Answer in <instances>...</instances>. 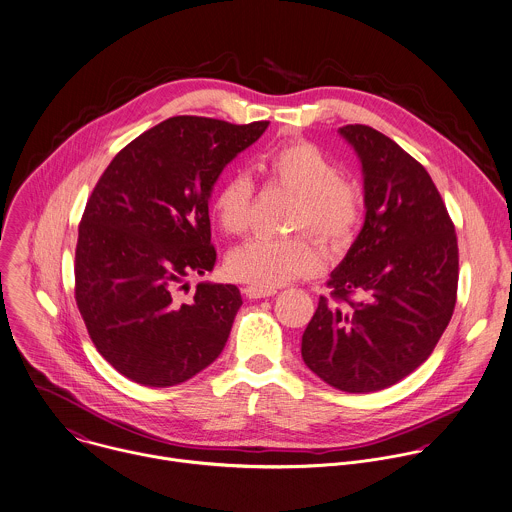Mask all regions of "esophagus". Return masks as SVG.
<instances>
[{"label":"esophagus","instance_id":"1","mask_svg":"<svg viewBox=\"0 0 512 512\" xmlns=\"http://www.w3.org/2000/svg\"><path fill=\"white\" fill-rule=\"evenodd\" d=\"M242 292H244V294H246V298H250V300L270 298V296H274V294H276V290H274V288H258V286H246Z\"/></svg>","mask_w":512,"mask_h":512}]
</instances>
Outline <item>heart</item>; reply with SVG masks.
I'll list each match as a JSON object with an SVG mask.
<instances>
[{
    "instance_id": "heart-1",
    "label": "heart",
    "mask_w": 512,
    "mask_h": 512,
    "mask_svg": "<svg viewBox=\"0 0 512 512\" xmlns=\"http://www.w3.org/2000/svg\"><path fill=\"white\" fill-rule=\"evenodd\" d=\"M272 186L294 192L292 230H314L332 246L347 244L359 228L363 198L359 186L341 176L340 165L310 141H290L262 157ZM250 174H226L210 198V212L228 234H242L254 204ZM324 266L318 242L300 232L286 238H250L236 246L226 268L232 278L258 288H276L296 278L314 276Z\"/></svg>"
}]
</instances>
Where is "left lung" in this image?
I'll return each mask as SVG.
<instances>
[{
  "label": "left lung",
  "mask_w": 512,
  "mask_h": 512,
  "mask_svg": "<svg viewBox=\"0 0 512 512\" xmlns=\"http://www.w3.org/2000/svg\"><path fill=\"white\" fill-rule=\"evenodd\" d=\"M363 167L365 222L302 336L306 365L347 393L415 371L451 322L459 284L455 224L425 167L367 125H345Z\"/></svg>",
  "instance_id": "8db88e82"
}]
</instances>
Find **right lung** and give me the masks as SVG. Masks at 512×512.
Here are the masks:
<instances>
[{
  "label": "right lung",
  "mask_w": 512,
  "mask_h": 512,
  "mask_svg": "<svg viewBox=\"0 0 512 512\" xmlns=\"http://www.w3.org/2000/svg\"><path fill=\"white\" fill-rule=\"evenodd\" d=\"M266 127L171 117L121 149L95 184L79 224L75 302L97 351L131 381L182 383L228 340L236 286L198 284L186 302L178 292L214 268L212 186Z\"/></svg>",
  "instance_id": "add662e5"
}]
</instances>
